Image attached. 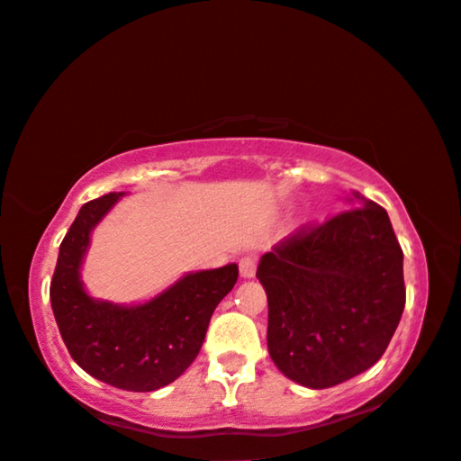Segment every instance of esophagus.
Returning <instances> with one entry per match:
<instances>
[{
  "mask_svg": "<svg viewBox=\"0 0 461 461\" xmlns=\"http://www.w3.org/2000/svg\"><path fill=\"white\" fill-rule=\"evenodd\" d=\"M257 265H258V258L255 255L242 257V258H240V276H242V277H255Z\"/></svg>",
  "mask_w": 461,
  "mask_h": 461,
  "instance_id": "1",
  "label": "esophagus"
}]
</instances>
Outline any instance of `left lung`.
Listing matches in <instances>:
<instances>
[{
    "instance_id": "left-lung-1",
    "label": "left lung",
    "mask_w": 461,
    "mask_h": 461,
    "mask_svg": "<svg viewBox=\"0 0 461 461\" xmlns=\"http://www.w3.org/2000/svg\"><path fill=\"white\" fill-rule=\"evenodd\" d=\"M267 348L284 375L330 388L384 355L405 307L403 250L380 204L303 225L261 258Z\"/></svg>"
}]
</instances>
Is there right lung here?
Segmentation results:
<instances>
[{
  "label": "right lung",
  "instance_id": "add662e5",
  "mask_svg": "<svg viewBox=\"0 0 461 461\" xmlns=\"http://www.w3.org/2000/svg\"><path fill=\"white\" fill-rule=\"evenodd\" d=\"M119 196L106 194L81 206L60 244L50 298L70 357L89 375L122 391L150 393L196 359L212 311L238 280V265L185 276L138 307L92 301L79 282V265L89 231Z\"/></svg>",
  "mask_w": 461,
  "mask_h": 461
}]
</instances>
